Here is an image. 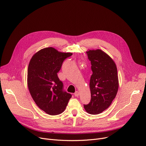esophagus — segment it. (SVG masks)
I'll use <instances>...</instances> for the list:
<instances>
[{
	"mask_svg": "<svg viewBox=\"0 0 146 146\" xmlns=\"http://www.w3.org/2000/svg\"><path fill=\"white\" fill-rule=\"evenodd\" d=\"M79 95H80V92H78V91H76V92L74 93V95H75V96H79Z\"/></svg>",
	"mask_w": 146,
	"mask_h": 146,
	"instance_id": "esophagus-1",
	"label": "esophagus"
}]
</instances>
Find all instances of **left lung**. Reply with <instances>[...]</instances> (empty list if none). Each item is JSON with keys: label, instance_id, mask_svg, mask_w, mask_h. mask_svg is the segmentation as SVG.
<instances>
[{"label": "left lung", "instance_id": "1", "mask_svg": "<svg viewBox=\"0 0 146 146\" xmlns=\"http://www.w3.org/2000/svg\"><path fill=\"white\" fill-rule=\"evenodd\" d=\"M86 54L93 73L89 83L91 101L84 107L88 113L98 115L108 109L116 96L117 71L113 60L103 51L89 50Z\"/></svg>", "mask_w": 146, "mask_h": 146}]
</instances>
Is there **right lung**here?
I'll list each match as a JSON object with an SVG mask.
<instances>
[{
  "mask_svg": "<svg viewBox=\"0 0 146 146\" xmlns=\"http://www.w3.org/2000/svg\"><path fill=\"white\" fill-rule=\"evenodd\" d=\"M72 55L48 47L36 52L29 62L27 85L30 93L36 105L50 115L62 113L72 96L64 90L57 75L64 61Z\"/></svg>",
  "mask_w": 146,
  "mask_h": 146,
  "instance_id": "obj_1",
  "label": "right lung"
}]
</instances>
